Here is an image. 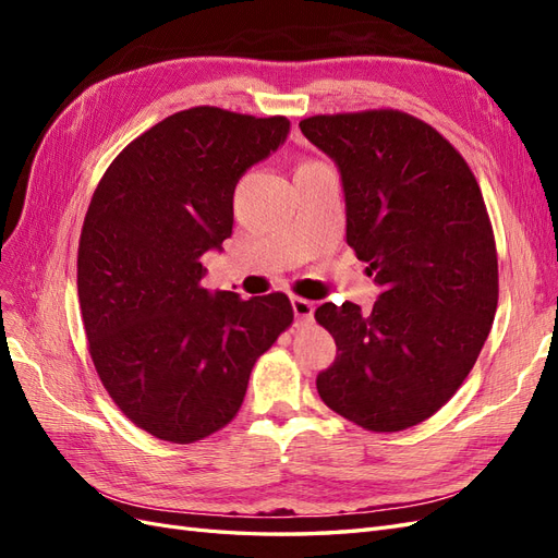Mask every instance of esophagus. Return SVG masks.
Wrapping results in <instances>:
<instances>
[{
    "label": "esophagus",
    "instance_id": "obj_1",
    "mask_svg": "<svg viewBox=\"0 0 558 558\" xmlns=\"http://www.w3.org/2000/svg\"><path fill=\"white\" fill-rule=\"evenodd\" d=\"M291 305H293L298 324H310V320L314 318V310H316L314 302H310L305 298H293Z\"/></svg>",
    "mask_w": 558,
    "mask_h": 558
}]
</instances>
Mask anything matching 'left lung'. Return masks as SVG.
<instances>
[{"mask_svg": "<svg viewBox=\"0 0 558 558\" xmlns=\"http://www.w3.org/2000/svg\"><path fill=\"white\" fill-rule=\"evenodd\" d=\"M300 130L340 170L347 244L381 286L373 312L316 310L337 344L318 396L367 430L416 426L459 391L498 307L477 179L440 132L402 111L312 116Z\"/></svg>", "mask_w": 558, "mask_h": 558, "instance_id": "obj_1", "label": "left lung"}]
</instances>
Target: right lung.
Here are the masks:
<instances>
[{"label": "right lung", "instance_id": "obj_1", "mask_svg": "<svg viewBox=\"0 0 558 558\" xmlns=\"http://www.w3.org/2000/svg\"><path fill=\"white\" fill-rule=\"evenodd\" d=\"M289 118L195 107L128 144L78 242V302L99 379L134 426L191 445L240 412L248 375L293 324L283 293L202 289L232 234V195L286 142Z\"/></svg>", "mask_w": 558, "mask_h": 558}]
</instances>
